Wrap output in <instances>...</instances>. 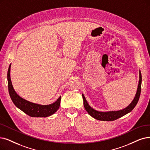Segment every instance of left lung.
<instances>
[{"label":"left lung","mask_w":150,"mask_h":150,"mask_svg":"<svg viewBox=\"0 0 150 150\" xmlns=\"http://www.w3.org/2000/svg\"><path fill=\"white\" fill-rule=\"evenodd\" d=\"M142 74L141 71L139 70V84H138L137 90L136 92V94L134 100L132 101V102L125 108L122 110H120L118 111H100L95 110L92 106H90L84 95L82 94L83 101V106L87 112H88L90 116H91L93 118L97 119L99 121H115L117 119L120 118L123 116L127 115V113L130 112L133 110V109L135 107L136 105L139 101L140 92H141V85H142Z\"/></svg>","instance_id":"8db88e82"}]
</instances>
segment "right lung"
<instances>
[{"instance_id": "1", "label": "right lung", "mask_w": 150, "mask_h": 150, "mask_svg": "<svg viewBox=\"0 0 150 150\" xmlns=\"http://www.w3.org/2000/svg\"><path fill=\"white\" fill-rule=\"evenodd\" d=\"M10 67L9 66L7 73L8 88L10 98L14 105L23 111L26 115L31 117H45L53 115L59 108L60 105L61 96L54 103L49 105H40L31 102L25 99L21 98L18 95L13 88L10 78Z\"/></svg>"}]
</instances>
